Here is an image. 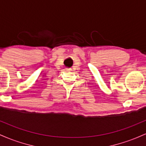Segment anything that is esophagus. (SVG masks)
<instances>
[{
	"label": "esophagus",
	"mask_w": 146,
	"mask_h": 146,
	"mask_svg": "<svg viewBox=\"0 0 146 146\" xmlns=\"http://www.w3.org/2000/svg\"><path fill=\"white\" fill-rule=\"evenodd\" d=\"M65 70H66V71H70V68H65Z\"/></svg>",
	"instance_id": "obj_1"
}]
</instances>
